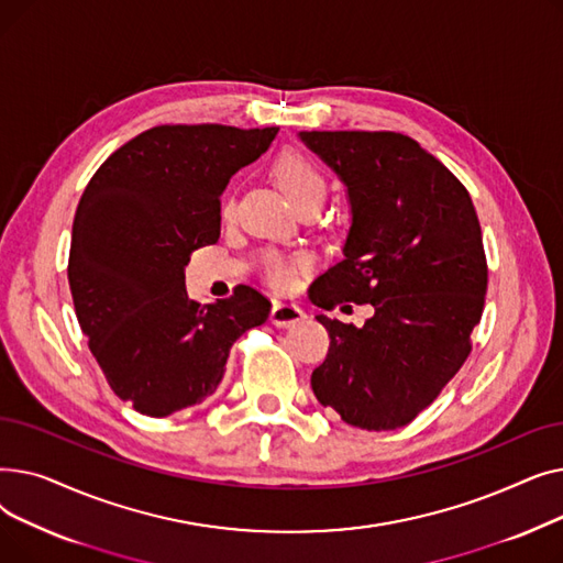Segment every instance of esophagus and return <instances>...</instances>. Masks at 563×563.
Here are the masks:
<instances>
[{
	"mask_svg": "<svg viewBox=\"0 0 563 563\" xmlns=\"http://www.w3.org/2000/svg\"><path fill=\"white\" fill-rule=\"evenodd\" d=\"M306 319V312L297 303H274L272 323L278 329H291Z\"/></svg>",
	"mask_w": 563,
	"mask_h": 563,
	"instance_id": "1",
	"label": "esophagus"
}]
</instances>
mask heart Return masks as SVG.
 <instances>
[{
  "label": "heart",
  "mask_w": 563,
  "mask_h": 563,
  "mask_svg": "<svg viewBox=\"0 0 563 563\" xmlns=\"http://www.w3.org/2000/svg\"><path fill=\"white\" fill-rule=\"evenodd\" d=\"M274 175H276L280 189L285 191V196L297 207L308 200H314V198L323 200V196H327V183H323V175L301 153H294V151L280 153L274 162ZM232 214H234V200L228 198L223 202V217L228 219ZM264 278L278 289H287L294 283V266L283 255L272 253L264 260Z\"/></svg>",
  "instance_id": "1"
}]
</instances>
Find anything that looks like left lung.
Instances as JSON below:
<instances>
[{
    "mask_svg": "<svg viewBox=\"0 0 563 563\" xmlns=\"http://www.w3.org/2000/svg\"><path fill=\"white\" fill-rule=\"evenodd\" d=\"M346 187L344 260L314 280L310 299L369 303L363 323L327 314L329 356L314 397L367 431L418 418L461 369L488 285L482 228L465 187L431 153L397 132H299Z\"/></svg>",
    "mask_w": 563,
    "mask_h": 563,
    "instance_id": "left-lung-1",
    "label": "left lung"
}]
</instances>
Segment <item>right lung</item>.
<instances>
[{"label":"right lung","mask_w":563,"mask_h":563,"mask_svg":"<svg viewBox=\"0 0 563 563\" xmlns=\"http://www.w3.org/2000/svg\"><path fill=\"white\" fill-rule=\"evenodd\" d=\"M276 134L159 125L118 147L81 194L68 260L75 312L111 390L143 416L205 401L236 338L269 317L272 303L246 285L191 301L185 269L196 249L219 242L230 177Z\"/></svg>","instance_id":"obj_1"}]
</instances>
